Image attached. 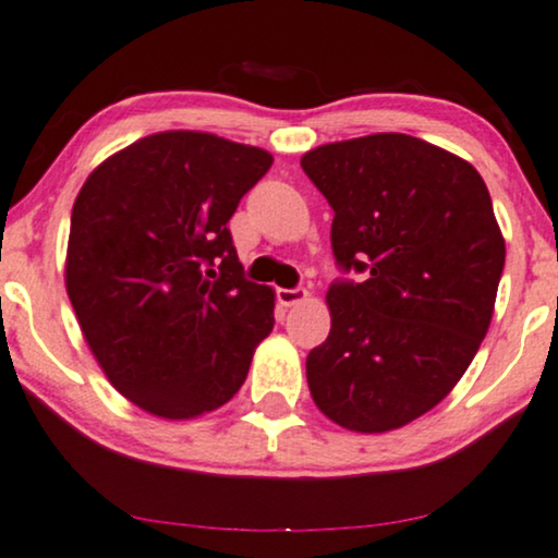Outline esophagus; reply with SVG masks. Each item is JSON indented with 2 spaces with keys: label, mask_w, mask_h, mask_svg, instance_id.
Returning <instances> with one entry per match:
<instances>
[{
  "label": "esophagus",
  "mask_w": 558,
  "mask_h": 558,
  "mask_svg": "<svg viewBox=\"0 0 558 558\" xmlns=\"http://www.w3.org/2000/svg\"><path fill=\"white\" fill-rule=\"evenodd\" d=\"M275 295H278V301L283 303V306H295V303L306 301L308 291H306V288H278Z\"/></svg>",
  "instance_id": "1"
}]
</instances>
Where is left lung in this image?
<instances>
[{
  "mask_svg": "<svg viewBox=\"0 0 558 558\" xmlns=\"http://www.w3.org/2000/svg\"><path fill=\"white\" fill-rule=\"evenodd\" d=\"M335 210L329 337L306 357L316 407L355 433H386L448 397L489 329L505 239L469 161L407 133L303 154Z\"/></svg>",
  "mask_w": 558,
  "mask_h": 558,
  "instance_id": "8db88e82",
  "label": "left lung"
}]
</instances>
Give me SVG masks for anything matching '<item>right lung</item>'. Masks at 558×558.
Listing matches in <instances>:
<instances>
[{"label":"right lung","mask_w":558,"mask_h":558,"mask_svg":"<svg viewBox=\"0 0 558 558\" xmlns=\"http://www.w3.org/2000/svg\"><path fill=\"white\" fill-rule=\"evenodd\" d=\"M272 157L214 133L165 131L112 154L72 210L66 293L110 384L165 420L242 389L275 293L244 278L229 218Z\"/></svg>","instance_id":"right-lung-1"}]
</instances>
